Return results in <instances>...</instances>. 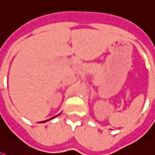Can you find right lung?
Wrapping results in <instances>:
<instances>
[{
	"mask_svg": "<svg viewBox=\"0 0 155 155\" xmlns=\"http://www.w3.org/2000/svg\"><path fill=\"white\" fill-rule=\"evenodd\" d=\"M60 114H61V113H60ZM60 114H58V115H55V116H54V117H52L51 118H49V119H48V120H46V121H43V122H48V121H49V120H51V119H53L54 118H55V117H57V116H58L59 115H60Z\"/></svg>",
	"mask_w": 155,
	"mask_h": 155,
	"instance_id": "obj_1",
	"label": "right lung"
}]
</instances>
